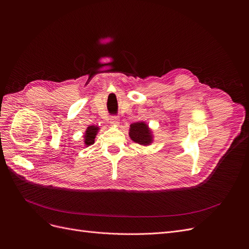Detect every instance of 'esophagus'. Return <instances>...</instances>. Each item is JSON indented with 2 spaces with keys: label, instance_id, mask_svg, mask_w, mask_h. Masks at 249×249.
Returning a JSON list of instances; mask_svg holds the SVG:
<instances>
[{
  "label": "esophagus",
  "instance_id": "esophagus-1",
  "mask_svg": "<svg viewBox=\"0 0 249 249\" xmlns=\"http://www.w3.org/2000/svg\"><path fill=\"white\" fill-rule=\"evenodd\" d=\"M119 118H118L117 116H112L111 117V119H110V123L112 124V125H114V126H118L119 125Z\"/></svg>",
  "mask_w": 249,
  "mask_h": 249
}]
</instances>
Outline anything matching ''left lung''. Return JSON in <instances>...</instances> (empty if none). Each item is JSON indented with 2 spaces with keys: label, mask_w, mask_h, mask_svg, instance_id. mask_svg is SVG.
I'll list each match as a JSON object with an SVG mask.
<instances>
[{
  "label": "left lung",
  "mask_w": 249,
  "mask_h": 249,
  "mask_svg": "<svg viewBox=\"0 0 249 249\" xmlns=\"http://www.w3.org/2000/svg\"><path fill=\"white\" fill-rule=\"evenodd\" d=\"M129 136L140 145H149L152 142V132L145 122H135L130 125Z\"/></svg>",
  "instance_id": "left-lung-1"
}]
</instances>
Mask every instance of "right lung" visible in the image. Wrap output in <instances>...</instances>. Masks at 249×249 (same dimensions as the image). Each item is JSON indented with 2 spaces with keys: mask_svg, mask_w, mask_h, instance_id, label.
Here are the masks:
<instances>
[{
  "mask_svg": "<svg viewBox=\"0 0 249 249\" xmlns=\"http://www.w3.org/2000/svg\"><path fill=\"white\" fill-rule=\"evenodd\" d=\"M99 127L93 125V126H89L86 130V133H85V144L87 146H89L91 144H94L95 143V138H96V135L98 134V131H99Z\"/></svg>",
  "mask_w": 249,
  "mask_h": 249,
  "instance_id": "1",
  "label": "right lung"
}]
</instances>
